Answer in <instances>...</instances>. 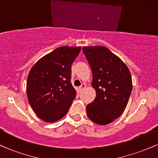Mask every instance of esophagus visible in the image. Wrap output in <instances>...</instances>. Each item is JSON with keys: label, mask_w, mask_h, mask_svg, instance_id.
<instances>
[{"label": "esophagus", "mask_w": 158, "mask_h": 158, "mask_svg": "<svg viewBox=\"0 0 158 158\" xmlns=\"http://www.w3.org/2000/svg\"><path fill=\"white\" fill-rule=\"evenodd\" d=\"M85 87H86V85H85V84L83 83V84L81 85V86L79 87V90H80V91H81V90H83L85 89Z\"/></svg>", "instance_id": "esophagus-1"}]
</instances>
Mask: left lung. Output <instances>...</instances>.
<instances>
[{"label":"left lung","mask_w":158,"mask_h":158,"mask_svg":"<svg viewBox=\"0 0 158 158\" xmlns=\"http://www.w3.org/2000/svg\"><path fill=\"white\" fill-rule=\"evenodd\" d=\"M93 75L95 99L86 107L87 116L100 126L109 124L126 109L132 90L129 69L103 46L83 47Z\"/></svg>","instance_id":"8db88e82"}]
</instances>
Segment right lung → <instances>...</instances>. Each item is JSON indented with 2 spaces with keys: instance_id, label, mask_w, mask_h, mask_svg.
I'll return each instance as SVG.
<instances>
[{
  "instance_id": "obj_1",
  "label": "right lung",
  "mask_w": 158,
  "mask_h": 158,
  "mask_svg": "<svg viewBox=\"0 0 158 158\" xmlns=\"http://www.w3.org/2000/svg\"><path fill=\"white\" fill-rule=\"evenodd\" d=\"M81 47L56 48L39 59L30 70L27 94L33 111L47 123H54L68 111L76 97L71 65Z\"/></svg>"
}]
</instances>
